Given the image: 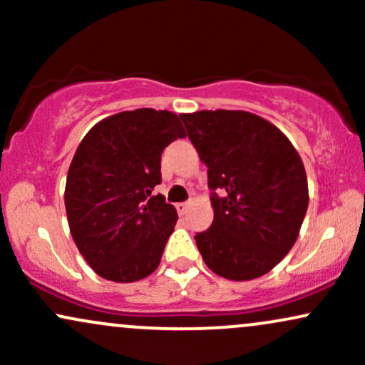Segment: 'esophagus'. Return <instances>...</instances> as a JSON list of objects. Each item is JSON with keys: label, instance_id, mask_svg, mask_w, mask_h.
I'll return each instance as SVG.
<instances>
[{"label": "esophagus", "instance_id": "1", "mask_svg": "<svg viewBox=\"0 0 365 365\" xmlns=\"http://www.w3.org/2000/svg\"><path fill=\"white\" fill-rule=\"evenodd\" d=\"M188 206H190V202H178V204H177V211H178V215H185L187 209H188Z\"/></svg>", "mask_w": 365, "mask_h": 365}]
</instances>
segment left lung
<instances>
[{
  "label": "left lung",
  "mask_w": 365,
  "mask_h": 365,
  "mask_svg": "<svg viewBox=\"0 0 365 365\" xmlns=\"http://www.w3.org/2000/svg\"><path fill=\"white\" fill-rule=\"evenodd\" d=\"M207 166L215 220L195 244L212 273L249 282L290 252L309 206L304 163L279 128L249 111L183 113Z\"/></svg>",
  "instance_id": "obj_1"
}]
</instances>
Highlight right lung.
<instances>
[{
    "mask_svg": "<svg viewBox=\"0 0 365 365\" xmlns=\"http://www.w3.org/2000/svg\"><path fill=\"white\" fill-rule=\"evenodd\" d=\"M185 135L175 113L140 108L101 120L78 144L66 175V217L101 278L133 283L156 271L178 215L153 190L163 150Z\"/></svg>",
    "mask_w": 365,
    "mask_h": 365,
    "instance_id": "add662e5",
    "label": "right lung"
}]
</instances>
